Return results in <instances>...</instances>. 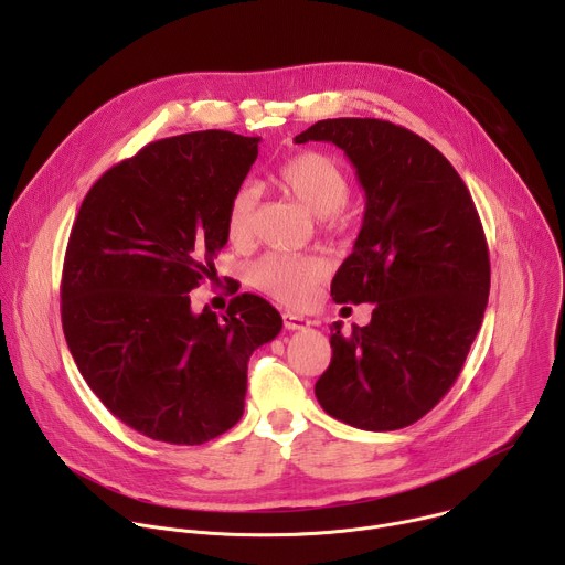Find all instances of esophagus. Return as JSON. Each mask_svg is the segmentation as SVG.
<instances>
[{"label":"esophagus","instance_id":"esophagus-1","mask_svg":"<svg viewBox=\"0 0 565 565\" xmlns=\"http://www.w3.org/2000/svg\"><path fill=\"white\" fill-rule=\"evenodd\" d=\"M284 327L288 331H303V329L312 327V321L308 317L297 315V312H284Z\"/></svg>","mask_w":565,"mask_h":565}]
</instances>
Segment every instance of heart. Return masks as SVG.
Segmentation results:
<instances>
[{
  "mask_svg": "<svg viewBox=\"0 0 565 565\" xmlns=\"http://www.w3.org/2000/svg\"><path fill=\"white\" fill-rule=\"evenodd\" d=\"M277 185L299 201L306 210L317 214L324 223H338L340 207L347 203L351 183L338 160L319 151H301L275 172ZM257 194L250 188H238L225 212V232L232 244H248L255 234ZM327 275V264L319 257H290L268 255L253 268V284L277 297L284 303H306L312 286Z\"/></svg>",
  "mask_w": 565,
  "mask_h": 565,
  "instance_id": "1",
  "label": "heart"
}]
</instances>
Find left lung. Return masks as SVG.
Wrapping results in <instances>:
<instances>
[{"mask_svg":"<svg viewBox=\"0 0 565 565\" xmlns=\"http://www.w3.org/2000/svg\"><path fill=\"white\" fill-rule=\"evenodd\" d=\"M344 149L366 194L355 248L331 284L338 303H373L366 327H331L315 384L329 416L366 431L409 427L462 371L490 297V250L471 194L418 134L377 118L319 120L295 142Z\"/></svg>","mask_w":565,"mask_h":565,"instance_id":"left-lung-1","label":"left lung"}]
</instances>
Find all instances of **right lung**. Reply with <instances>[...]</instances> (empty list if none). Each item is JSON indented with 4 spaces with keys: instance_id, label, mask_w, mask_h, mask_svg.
<instances>
[{
    "instance_id": "add662e5",
    "label": "right lung",
    "mask_w": 565,
    "mask_h": 565,
    "mask_svg": "<svg viewBox=\"0 0 565 565\" xmlns=\"http://www.w3.org/2000/svg\"><path fill=\"white\" fill-rule=\"evenodd\" d=\"M262 138L207 129L145 145L87 192L62 268L68 351L103 405L138 434L203 445L244 416L248 360L281 315L236 295L225 315L192 312L214 279L225 212Z\"/></svg>"
}]
</instances>
